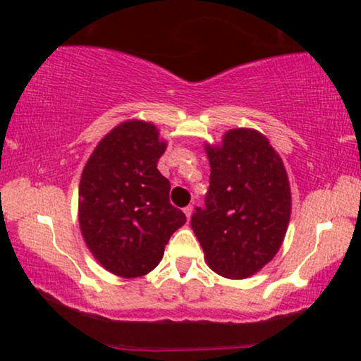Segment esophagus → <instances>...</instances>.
I'll list each match as a JSON object with an SVG mask.
<instances>
[{
    "label": "esophagus",
    "mask_w": 361,
    "mask_h": 361,
    "mask_svg": "<svg viewBox=\"0 0 361 361\" xmlns=\"http://www.w3.org/2000/svg\"><path fill=\"white\" fill-rule=\"evenodd\" d=\"M183 212H185L186 219L190 220V219H191V215H192V206H186L185 209H183Z\"/></svg>",
    "instance_id": "34e87169"
}]
</instances>
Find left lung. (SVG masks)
Instances as JSON below:
<instances>
[{
	"label": "left lung",
	"mask_w": 361,
	"mask_h": 361,
	"mask_svg": "<svg viewBox=\"0 0 361 361\" xmlns=\"http://www.w3.org/2000/svg\"><path fill=\"white\" fill-rule=\"evenodd\" d=\"M211 178L206 207L191 228L207 266L227 279L259 272L281 250L292 212L283 162L269 139L251 128L230 129L222 144H206Z\"/></svg>",
	"instance_id": "obj_1"
}]
</instances>
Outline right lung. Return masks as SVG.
<instances>
[{
    "instance_id": "obj_1",
    "label": "right lung",
    "mask_w": 361,
    "mask_h": 361,
    "mask_svg": "<svg viewBox=\"0 0 361 361\" xmlns=\"http://www.w3.org/2000/svg\"><path fill=\"white\" fill-rule=\"evenodd\" d=\"M166 141L152 123L128 120L97 144L79 183V225L89 251L115 276H146L186 215L157 170Z\"/></svg>"
}]
</instances>
